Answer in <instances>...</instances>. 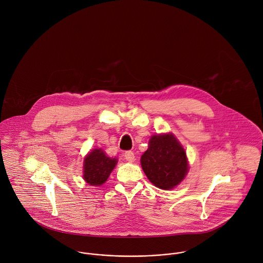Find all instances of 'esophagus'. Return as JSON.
<instances>
[{"instance_id":"esophagus-1","label":"esophagus","mask_w":263,"mask_h":263,"mask_svg":"<svg viewBox=\"0 0 263 263\" xmlns=\"http://www.w3.org/2000/svg\"><path fill=\"white\" fill-rule=\"evenodd\" d=\"M124 158L128 161V162H133L135 161V153L132 151H126L124 153Z\"/></svg>"}]
</instances>
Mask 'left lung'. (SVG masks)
Here are the masks:
<instances>
[{
	"label": "left lung",
	"instance_id": "left-lung-1",
	"mask_svg": "<svg viewBox=\"0 0 263 263\" xmlns=\"http://www.w3.org/2000/svg\"><path fill=\"white\" fill-rule=\"evenodd\" d=\"M141 164L149 180L162 190L174 189L189 172L185 151L173 134L152 136Z\"/></svg>",
	"mask_w": 263,
	"mask_h": 263
}]
</instances>
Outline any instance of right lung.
<instances>
[{"mask_svg":"<svg viewBox=\"0 0 263 263\" xmlns=\"http://www.w3.org/2000/svg\"><path fill=\"white\" fill-rule=\"evenodd\" d=\"M117 164L116 158H110L102 149H93L84 160V179L90 185H102Z\"/></svg>","mask_w":263,"mask_h":263,"instance_id":"right-lung-1","label":"right lung"}]
</instances>
